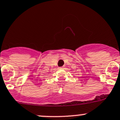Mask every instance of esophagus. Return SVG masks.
<instances>
[{
    "instance_id": "1",
    "label": "esophagus",
    "mask_w": 120,
    "mask_h": 120,
    "mask_svg": "<svg viewBox=\"0 0 120 120\" xmlns=\"http://www.w3.org/2000/svg\"><path fill=\"white\" fill-rule=\"evenodd\" d=\"M63 68H64V66H61V67H59L58 68H59V69H62Z\"/></svg>"
}]
</instances>
